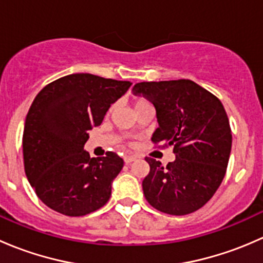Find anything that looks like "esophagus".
I'll return each instance as SVG.
<instances>
[{
  "label": "esophagus",
  "mask_w": 263,
  "mask_h": 263,
  "mask_svg": "<svg viewBox=\"0 0 263 263\" xmlns=\"http://www.w3.org/2000/svg\"><path fill=\"white\" fill-rule=\"evenodd\" d=\"M137 159V156L135 155H128V156H124V163L126 164H129L132 163V161H135Z\"/></svg>",
  "instance_id": "obj_1"
}]
</instances>
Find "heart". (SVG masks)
Returning a JSON list of instances; mask_svg holds the SVG:
<instances>
[{
	"label": "heart",
	"instance_id": "heart-1",
	"mask_svg": "<svg viewBox=\"0 0 263 263\" xmlns=\"http://www.w3.org/2000/svg\"><path fill=\"white\" fill-rule=\"evenodd\" d=\"M134 104H135V109H137V108L142 107V105L148 104V102L146 99H145V98H137V99H135ZM112 109H113V108H112ZM112 109H110V110H112Z\"/></svg>",
	"mask_w": 263,
	"mask_h": 263
}]
</instances>
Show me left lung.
Here are the masks:
<instances>
[{
	"mask_svg": "<svg viewBox=\"0 0 263 263\" xmlns=\"http://www.w3.org/2000/svg\"><path fill=\"white\" fill-rule=\"evenodd\" d=\"M156 109L159 127L151 141L173 146L166 166L145 158L150 172L142 181L145 198L169 215H187L214 196L227 173L232 129L221 102L191 80L139 82L132 89Z\"/></svg>",
	"mask_w": 263,
	"mask_h": 263,
	"instance_id": "1",
	"label": "left lung"
}]
</instances>
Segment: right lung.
Returning <instances> with one entry per match:
<instances>
[{"mask_svg": "<svg viewBox=\"0 0 263 263\" xmlns=\"http://www.w3.org/2000/svg\"><path fill=\"white\" fill-rule=\"evenodd\" d=\"M129 86V81L72 73L38 92L24 127V168L49 209L84 216L108 202L123 160L112 151L90 158L84 145L87 131L102 123L110 104Z\"/></svg>", "mask_w": 263, "mask_h": 263, "instance_id": "add662e5", "label": "right lung"}]
</instances>
